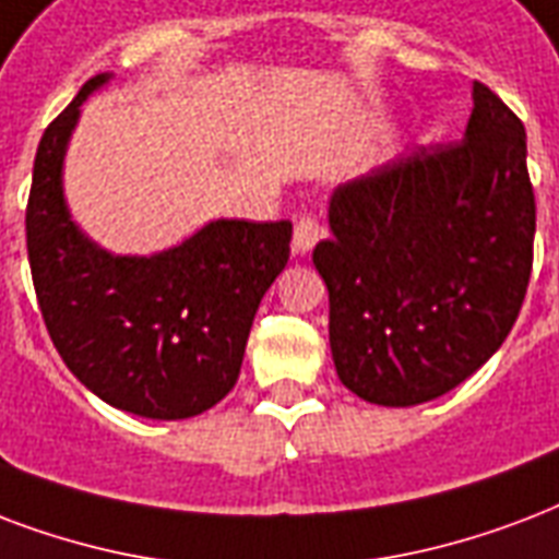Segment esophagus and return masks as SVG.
I'll list each match as a JSON object with an SVG mask.
<instances>
[{"mask_svg": "<svg viewBox=\"0 0 559 559\" xmlns=\"http://www.w3.org/2000/svg\"><path fill=\"white\" fill-rule=\"evenodd\" d=\"M322 234L325 231H322V223H319L317 216L313 213H301L296 219V234H293V251L296 254H308Z\"/></svg>", "mask_w": 559, "mask_h": 559, "instance_id": "1", "label": "esophagus"}]
</instances>
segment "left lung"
I'll use <instances>...</instances> for the list:
<instances>
[{"mask_svg":"<svg viewBox=\"0 0 559 559\" xmlns=\"http://www.w3.org/2000/svg\"><path fill=\"white\" fill-rule=\"evenodd\" d=\"M457 143L421 146L331 195L313 263L331 355L364 402L411 407L504 343L534 266L536 202L522 119L475 81Z\"/></svg>","mask_w":559,"mask_h":559,"instance_id":"left-lung-1","label":"left lung"}]
</instances>
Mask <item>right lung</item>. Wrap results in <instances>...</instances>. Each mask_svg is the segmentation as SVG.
Instances as JSON below:
<instances>
[{
	"instance_id": "right-lung-1",
	"label": "right lung",
	"mask_w": 559,
	"mask_h": 559,
	"mask_svg": "<svg viewBox=\"0 0 559 559\" xmlns=\"http://www.w3.org/2000/svg\"><path fill=\"white\" fill-rule=\"evenodd\" d=\"M96 75L46 126L25 246L46 331L102 402L146 419L199 416L231 393L263 293L287 266L293 223L216 219L152 258L93 246L63 204L61 166Z\"/></svg>"
}]
</instances>
